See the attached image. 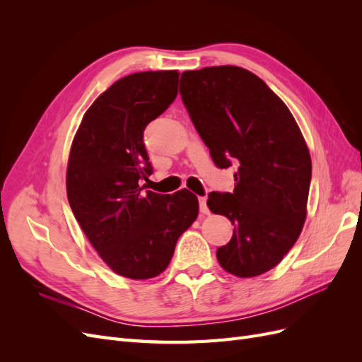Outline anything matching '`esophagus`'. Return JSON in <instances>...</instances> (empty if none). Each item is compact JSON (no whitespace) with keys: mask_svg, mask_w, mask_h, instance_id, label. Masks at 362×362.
<instances>
[{"mask_svg":"<svg viewBox=\"0 0 362 362\" xmlns=\"http://www.w3.org/2000/svg\"><path fill=\"white\" fill-rule=\"evenodd\" d=\"M199 211L202 214L210 213V210H208V206H206V198H199Z\"/></svg>","mask_w":362,"mask_h":362,"instance_id":"esophagus-1","label":"esophagus"}]
</instances>
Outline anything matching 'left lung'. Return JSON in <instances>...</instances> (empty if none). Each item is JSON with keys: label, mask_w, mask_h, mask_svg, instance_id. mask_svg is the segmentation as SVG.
Masks as SVG:
<instances>
[{"label": "left lung", "mask_w": 362, "mask_h": 362, "mask_svg": "<svg viewBox=\"0 0 362 362\" xmlns=\"http://www.w3.org/2000/svg\"><path fill=\"white\" fill-rule=\"evenodd\" d=\"M180 93L218 169L235 166L233 193L206 205L234 225L216 252L240 278L275 267L299 238L311 184V157L287 105L255 74L238 66L185 71Z\"/></svg>", "instance_id": "left-lung-1"}]
</instances>
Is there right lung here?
<instances>
[{
    "mask_svg": "<svg viewBox=\"0 0 362 362\" xmlns=\"http://www.w3.org/2000/svg\"><path fill=\"white\" fill-rule=\"evenodd\" d=\"M178 78L177 71H148L117 80L86 112L72 141L71 210L100 257L129 279L160 275L199 213L187 189L160 194L139 184L152 173L144 131L175 101Z\"/></svg>",
    "mask_w": 362,
    "mask_h": 362,
    "instance_id": "right-lung-1",
    "label": "right lung"
}]
</instances>
